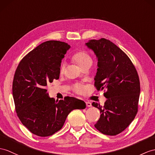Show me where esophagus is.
Wrapping results in <instances>:
<instances>
[{
	"label": "esophagus",
	"instance_id": "34e87169",
	"mask_svg": "<svg viewBox=\"0 0 155 155\" xmlns=\"http://www.w3.org/2000/svg\"><path fill=\"white\" fill-rule=\"evenodd\" d=\"M85 103H86V106L87 107H91L92 106L91 103L90 102H89V101H87V102H85Z\"/></svg>",
	"mask_w": 155,
	"mask_h": 155
}]
</instances>
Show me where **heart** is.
<instances>
[{
  "label": "heart",
  "mask_w": 155,
  "mask_h": 155,
  "mask_svg": "<svg viewBox=\"0 0 155 155\" xmlns=\"http://www.w3.org/2000/svg\"><path fill=\"white\" fill-rule=\"evenodd\" d=\"M71 59L73 62L78 64V66L82 70L85 68H89L93 63V58L91 56L87 51L84 50V49H81V50L75 52L71 56ZM64 64H62L61 66H60V71L61 72L64 70ZM75 91L78 93H80L82 91V88L80 86H77L75 87Z\"/></svg>",
  "instance_id": "1"
}]
</instances>
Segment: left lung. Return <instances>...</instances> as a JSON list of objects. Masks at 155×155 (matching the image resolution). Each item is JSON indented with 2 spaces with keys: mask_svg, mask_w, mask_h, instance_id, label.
<instances>
[{
  "mask_svg": "<svg viewBox=\"0 0 155 155\" xmlns=\"http://www.w3.org/2000/svg\"><path fill=\"white\" fill-rule=\"evenodd\" d=\"M98 58L95 77L97 90H104V106L93 102L100 110L95 127L102 134L116 135L125 130L138 111L140 95L139 75L127 54L108 39H92L86 43Z\"/></svg>",
  "mask_w": 155,
  "mask_h": 155,
  "instance_id": "obj_1",
  "label": "left lung"
}]
</instances>
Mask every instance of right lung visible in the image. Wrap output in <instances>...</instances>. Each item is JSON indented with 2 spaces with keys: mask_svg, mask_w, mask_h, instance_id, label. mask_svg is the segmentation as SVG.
I'll return each instance as SVG.
<instances>
[{
  "mask_svg": "<svg viewBox=\"0 0 155 155\" xmlns=\"http://www.w3.org/2000/svg\"><path fill=\"white\" fill-rule=\"evenodd\" d=\"M70 48L68 43L48 41L21 59L15 72L12 94L19 119L32 134L53 135L62 127L69 113L84 109V101L71 97L50 98L45 87L59 79L62 59Z\"/></svg>",
  "mask_w": 155,
  "mask_h": 155,
  "instance_id": "right-lung-1",
  "label": "right lung"
}]
</instances>
